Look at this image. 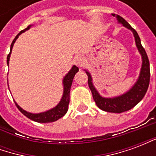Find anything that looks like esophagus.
<instances>
[{
	"instance_id": "esophagus-1",
	"label": "esophagus",
	"mask_w": 156,
	"mask_h": 156,
	"mask_svg": "<svg viewBox=\"0 0 156 156\" xmlns=\"http://www.w3.org/2000/svg\"><path fill=\"white\" fill-rule=\"evenodd\" d=\"M74 63L77 66H78V68H83V66H84L85 62H86V59L83 56H82V55H78V56H76L74 58Z\"/></svg>"
}]
</instances>
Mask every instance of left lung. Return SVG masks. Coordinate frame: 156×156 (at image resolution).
I'll return each instance as SVG.
<instances>
[{
    "label": "left lung",
    "mask_w": 156,
    "mask_h": 156,
    "mask_svg": "<svg viewBox=\"0 0 156 156\" xmlns=\"http://www.w3.org/2000/svg\"><path fill=\"white\" fill-rule=\"evenodd\" d=\"M112 15L117 18L118 23L122 24L124 27H126L133 32L135 44L142 58V65H141L140 72L137 81L134 83V84L131 87V88H129L126 93H124L123 94L112 97V98H105L99 94L98 90L94 87L90 73L86 69H84V71L88 75V86L91 90L93 98L94 99L97 106L104 111L119 114V113L128 111L132 108H134V106L138 105L142 100V98H144V96L147 92L149 83H150L151 72H150V62L148 59L147 54L141 45L140 38L138 35L137 32L123 17H121L120 16L115 15V14H112Z\"/></svg>",
    "instance_id": "obj_1"
}]
</instances>
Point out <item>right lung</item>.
I'll use <instances>...</instances> for the list:
<instances>
[{
	"instance_id": "add662e5",
	"label": "right lung",
	"mask_w": 156,
	"mask_h": 156,
	"mask_svg": "<svg viewBox=\"0 0 156 156\" xmlns=\"http://www.w3.org/2000/svg\"><path fill=\"white\" fill-rule=\"evenodd\" d=\"M33 25L28 26L27 28L24 30H22L21 32H19L18 34L16 35L15 39L12 41V45H11V48H10V53L7 56V65L9 66V61H10V57L12 54V48H13V45L15 43V41H16V39L18 38V37L22 33L25 32L26 31H27L29 29L32 27ZM78 72V68L76 67L75 65H73L72 68L69 70L67 74L65 75L64 78L62 79V85H63V94L62 96V98L60 102L58 103V105L55 106L54 108H51V109H48L47 111L41 112V113H37V114H33V113H30L24 110L23 108H21L16 102L15 101V104L16 105V107L18 108L20 111L22 112L23 115L27 116V117L32 119V120L37 122V123H51V122H54L59 119L62 116H64L66 115V113L68 112V105H69V97H70V89H71L72 83H73V80L74 78L75 74ZM9 88V86H8Z\"/></svg>"
}]
</instances>
